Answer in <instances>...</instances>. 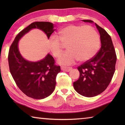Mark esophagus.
I'll list each match as a JSON object with an SVG mask.
<instances>
[{"label":"esophagus","instance_id":"34e87169","mask_svg":"<svg viewBox=\"0 0 125 125\" xmlns=\"http://www.w3.org/2000/svg\"><path fill=\"white\" fill-rule=\"evenodd\" d=\"M61 69H62V71H64L65 72H69V71H71L72 69V68L62 66V67H61Z\"/></svg>","mask_w":125,"mask_h":125}]
</instances>
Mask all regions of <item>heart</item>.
<instances>
[{
  "instance_id": "obj_1",
  "label": "heart",
  "mask_w": 125,
  "mask_h": 125,
  "mask_svg": "<svg viewBox=\"0 0 125 125\" xmlns=\"http://www.w3.org/2000/svg\"><path fill=\"white\" fill-rule=\"evenodd\" d=\"M59 37L52 35L48 45L53 56L58 58L62 54L63 45L68 51L59 59L62 65H71L78 60L85 62L92 59L100 47V37L94 27L89 25H69L58 31Z\"/></svg>"
}]
</instances>
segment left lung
<instances>
[{
    "instance_id": "8db88e82",
    "label": "left lung",
    "mask_w": 125,
    "mask_h": 125,
    "mask_svg": "<svg viewBox=\"0 0 125 125\" xmlns=\"http://www.w3.org/2000/svg\"><path fill=\"white\" fill-rule=\"evenodd\" d=\"M83 21L93 22L90 20ZM95 24L100 35L101 48L92 59L78 67L79 78L73 83L76 92L86 97L98 95L107 88L115 73L117 59L110 36Z\"/></svg>"
}]
</instances>
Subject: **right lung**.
<instances>
[{
    "instance_id": "right-lung-1",
    "label": "right lung",
    "mask_w": 125,
    "mask_h": 125,
    "mask_svg": "<svg viewBox=\"0 0 125 125\" xmlns=\"http://www.w3.org/2000/svg\"><path fill=\"white\" fill-rule=\"evenodd\" d=\"M53 28V24L50 22L31 23L17 35L9 48L8 62L10 73L19 88L30 98L42 99L50 96L56 87V76L61 72V67L55 64L53 57L50 54L38 62L25 60L18 49L19 41L32 29L41 30L49 39L55 30Z\"/></svg>"
}]
</instances>
